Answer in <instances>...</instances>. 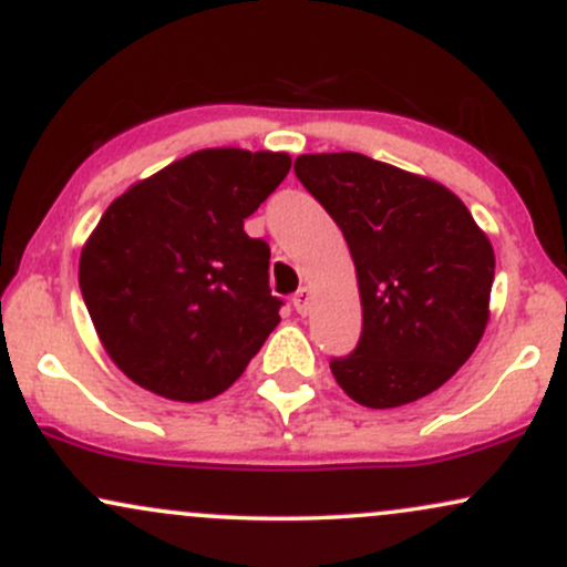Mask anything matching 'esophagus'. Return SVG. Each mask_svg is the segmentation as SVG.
I'll use <instances>...</instances> for the list:
<instances>
[{
	"label": "esophagus",
	"instance_id": "esophagus-1",
	"mask_svg": "<svg viewBox=\"0 0 567 567\" xmlns=\"http://www.w3.org/2000/svg\"><path fill=\"white\" fill-rule=\"evenodd\" d=\"M309 301H311V290L309 288H301L292 296V306H296L298 315H306L309 311Z\"/></svg>",
	"mask_w": 567,
	"mask_h": 567
}]
</instances>
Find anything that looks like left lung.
Here are the masks:
<instances>
[{
	"label": "left lung",
	"mask_w": 567,
	"mask_h": 567,
	"mask_svg": "<svg viewBox=\"0 0 567 567\" xmlns=\"http://www.w3.org/2000/svg\"><path fill=\"white\" fill-rule=\"evenodd\" d=\"M347 239L362 336L330 362L338 386L386 410L440 389L491 320L496 256L451 188L365 154H301L292 167Z\"/></svg>",
	"instance_id": "8db88e82"
}]
</instances>
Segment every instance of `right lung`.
Listing matches in <instances>:
<instances>
[{"label":"right lung","mask_w":567,"mask_h":567,"mask_svg":"<svg viewBox=\"0 0 567 567\" xmlns=\"http://www.w3.org/2000/svg\"><path fill=\"white\" fill-rule=\"evenodd\" d=\"M290 171V154L202 148L127 188L80 256L95 333L130 381L205 402L245 373L282 301L269 245L245 234Z\"/></svg>","instance_id":"obj_1"}]
</instances>
